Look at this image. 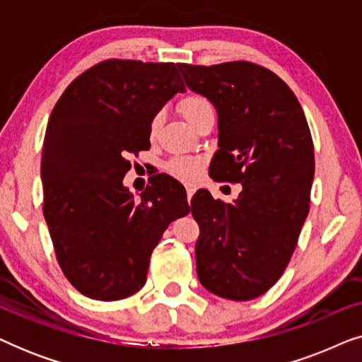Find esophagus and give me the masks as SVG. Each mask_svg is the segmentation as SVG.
Returning <instances> with one entry per match:
<instances>
[{
    "mask_svg": "<svg viewBox=\"0 0 362 362\" xmlns=\"http://www.w3.org/2000/svg\"><path fill=\"white\" fill-rule=\"evenodd\" d=\"M186 191H187V202H189L192 194H194V192H196V186L194 185H187L186 186Z\"/></svg>",
    "mask_w": 362,
    "mask_h": 362,
    "instance_id": "1",
    "label": "esophagus"
}]
</instances>
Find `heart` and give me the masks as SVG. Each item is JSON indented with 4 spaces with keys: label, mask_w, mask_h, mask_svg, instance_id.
<instances>
[{
    "label": "heart",
    "mask_w": 362,
    "mask_h": 362,
    "mask_svg": "<svg viewBox=\"0 0 362 362\" xmlns=\"http://www.w3.org/2000/svg\"><path fill=\"white\" fill-rule=\"evenodd\" d=\"M180 112L185 117V120L189 123L191 127H194V123L199 120L201 117H204L206 113L212 112L211 103L201 95H187L180 102ZM163 123V113H156L150 122V136L155 138L160 132ZM168 170L173 176L180 177L182 181H191L194 180L197 171H199V161L191 160V158H176L170 163Z\"/></svg>",
    "instance_id": "1"
}]
</instances>
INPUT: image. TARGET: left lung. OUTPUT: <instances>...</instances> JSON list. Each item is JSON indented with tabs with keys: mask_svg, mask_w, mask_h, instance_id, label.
Listing matches in <instances>:
<instances>
[{
	"mask_svg": "<svg viewBox=\"0 0 362 362\" xmlns=\"http://www.w3.org/2000/svg\"><path fill=\"white\" fill-rule=\"evenodd\" d=\"M177 69L217 112L219 150L209 175L242 185L232 204L207 189L192 196L197 276L222 298H257L285 272L310 211L315 153L303 108L279 76L257 64Z\"/></svg>",
	"mask_w": 362,
	"mask_h": 362,
	"instance_id": "left-lung-1",
	"label": "left lung"
}]
</instances>
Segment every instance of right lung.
<instances>
[{
  "instance_id": "1",
  "label": "right lung",
  "mask_w": 362,
  "mask_h": 362,
  "mask_svg": "<svg viewBox=\"0 0 362 362\" xmlns=\"http://www.w3.org/2000/svg\"><path fill=\"white\" fill-rule=\"evenodd\" d=\"M177 92L173 62L110 59L72 81L49 117L44 219L64 275L88 298L136 293L163 232L191 211L170 176H153L140 199L123 185L130 156L150 148L151 118Z\"/></svg>"
}]
</instances>
